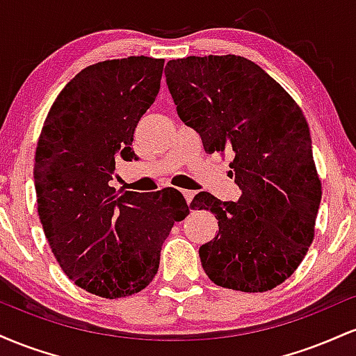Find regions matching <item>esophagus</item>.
<instances>
[{
	"instance_id": "obj_1",
	"label": "esophagus",
	"mask_w": 356,
	"mask_h": 356,
	"mask_svg": "<svg viewBox=\"0 0 356 356\" xmlns=\"http://www.w3.org/2000/svg\"><path fill=\"white\" fill-rule=\"evenodd\" d=\"M182 194H184V197H186V201H187V204H191V201H192V199H194L195 192H194V191H187V189H184V191H182Z\"/></svg>"
}]
</instances>
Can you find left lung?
Masks as SVG:
<instances>
[{
  "instance_id": "left-lung-1",
  "label": "left lung",
  "mask_w": 356,
  "mask_h": 356,
  "mask_svg": "<svg viewBox=\"0 0 356 356\" xmlns=\"http://www.w3.org/2000/svg\"><path fill=\"white\" fill-rule=\"evenodd\" d=\"M181 120L206 152H231L238 201L199 192L191 209L216 214L219 232L199 248L206 275L236 291L273 289L295 273L314 236L321 182L303 112L251 60L187 56L165 65Z\"/></svg>"
}]
</instances>
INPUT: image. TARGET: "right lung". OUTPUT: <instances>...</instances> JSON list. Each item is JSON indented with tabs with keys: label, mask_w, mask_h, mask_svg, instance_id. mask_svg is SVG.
<instances>
[{
	"label": "right lung",
	"mask_w": 356,
	"mask_h": 356,
	"mask_svg": "<svg viewBox=\"0 0 356 356\" xmlns=\"http://www.w3.org/2000/svg\"><path fill=\"white\" fill-rule=\"evenodd\" d=\"M164 60L129 56L87 67L56 97L35 155L38 214L70 280L92 295L142 291L161 263L174 222L189 214L174 187H110L115 161H138L136 127L161 90Z\"/></svg>",
	"instance_id": "obj_1"
}]
</instances>
